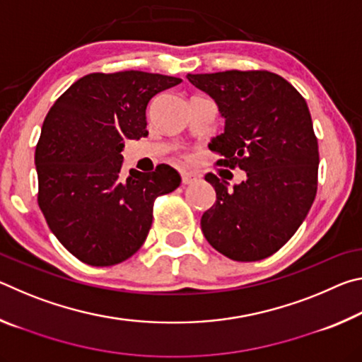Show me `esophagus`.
Listing matches in <instances>:
<instances>
[{
  "label": "esophagus",
  "instance_id": "1",
  "mask_svg": "<svg viewBox=\"0 0 362 362\" xmlns=\"http://www.w3.org/2000/svg\"><path fill=\"white\" fill-rule=\"evenodd\" d=\"M193 182H196V175L192 173H182V183L183 185H192Z\"/></svg>",
  "mask_w": 362,
  "mask_h": 362
}]
</instances>
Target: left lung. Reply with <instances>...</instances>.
Segmentation results:
<instances>
[{"label":"left lung","instance_id":"left-lung-1","mask_svg":"<svg viewBox=\"0 0 362 362\" xmlns=\"http://www.w3.org/2000/svg\"><path fill=\"white\" fill-rule=\"evenodd\" d=\"M217 103L223 132L209 144L220 166L240 168L233 185L207 174L216 204L201 217L207 243L238 262L267 259L291 240L313 204L320 151L308 105L293 86L269 71L187 75Z\"/></svg>","mask_w":362,"mask_h":362}]
</instances>
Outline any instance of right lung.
Returning <instances> with one entry per match:
<instances>
[{
  "mask_svg": "<svg viewBox=\"0 0 362 362\" xmlns=\"http://www.w3.org/2000/svg\"><path fill=\"white\" fill-rule=\"evenodd\" d=\"M180 81L136 70L90 73L49 110L35 151L38 204L62 246L88 265L136 254L148 236L153 201L180 185L168 164L121 175L124 140L148 136L150 100Z\"/></svg>",
  "mask_w": 362,
  "mask_h": 362,
  "instance_id": "right-lung-1",
  "label": "right lung"
}]
</instances>
